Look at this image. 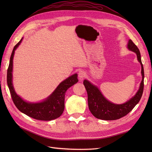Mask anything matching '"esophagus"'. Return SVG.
I'll list each match as a JSON object with an SVG mask.
<instances>
[{
	"label": "esophagus",
	"instance_id": "1",
	"mask_svg": "<svg viewBox=\"0 0 152 152\" xmlns=\"http://www.w3.org/2000/svg\"><path fill=\"white\" fill-rule=\"evenodd\" d=\"M86 73L84 71H80L79 72V77L80 79H84V78L86 77Z\"/></svg>",
	"mask_w": 152,
	"mask_h": 152
}]
</instances>
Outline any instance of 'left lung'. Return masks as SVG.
I'll return each instance as SVG.
<instances>
[{"label":"left lung","mask_w":152,"mask_h":152,"mask_svg":"<svg viewBox=\"0 0 152 152\" xmlns=\"http://www.w3.org/2000/svg\"><path fill=\"white\" fill-rule=\"evenodd\" d=\"M127 48L136 54L137 60L141 65L142 80L140 89L136 94L127 102L117 104L109 102L104 97L97 87L92 84L89 81L84 80L83 83L87 93L89 109L96 118L104 121H113L121 118L129 113L141 99L144 89V69L141 62V54L139 49L131 39L128 42Z\"/></svg>","instance_id":"8db88e82"}]
</instances>
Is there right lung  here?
<instances>
[{
	"label": "right lung",
	"instance_id": "obj_1",
	"mask_svg": "<svg viewBox=\"0 0 152 152\" xmlns=\"http://www.w3.org/2000/svg\"><path fill=\"white\" fill-rule=\"evenodd\" d=\"M23 38L12 50L7 73V82L11 98L17 108L22 113L39 121H51L60 117L65 108V96L68 88L79 81L77 74L73 75L61 82L48 98L40 103H28L18 96L12 86V62L15 50L19 46Z\"/></svg>",
	"mask_w": 152,
	"mask_h": 152
}]
</instances>
